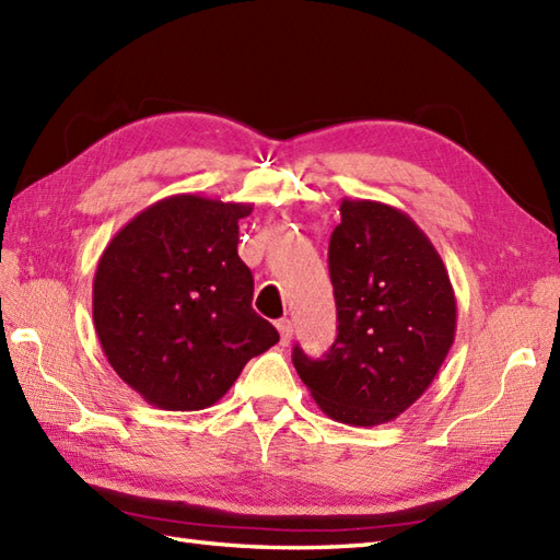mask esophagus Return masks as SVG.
I'll return each mask as SVG.
<instances>
[{"label":"esophagus","instance_id":"34e87169","mask_svg":"<svg viewBox=\"0 0 560 560\" xmlns=\"http://www.w3.org/2000/svg\"><path fill=\"white\" fill-rule=\"evenodd\" d=\"M277 329H279V336H281V343L283 346L293 339V322L291 319H279L277 322Z\"/></svg>","mask_w":560,"mask_h":560}]
</instances>
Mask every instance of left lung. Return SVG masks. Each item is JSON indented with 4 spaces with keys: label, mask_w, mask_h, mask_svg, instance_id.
I'll use <instances>...</instances> for the list:
<instances>
[{
    "label": "left lung",
    "mask_w": 560,
    "mask_h": 560,
    "mask_svg": "<svg viewBox=\"0 0 560 560\" xmlns=\"http://www.w3.org/2000/svg\"><path fill=\"white\" fill-rule=\"evenodd\" d=\"M339 336L293 365L331 420L384 424L406 412L444 365L456 339V295L436 248L392 205L343 200L329 241Z\"/></svg>",
    "instance_id": "8db88e82"
}]
</instances>
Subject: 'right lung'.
Returning a JSON list of instances; mask_svg holds the SVG:
<instances>
[{
  "instance_id": "obj_1",
  "label": "right lung",
  "mask_w": 560,
  "mask_h": 560,
  "mask_svg": "<svg viewBox=\"0 0 560 560\" xmlns=\"http://www.w3.org/2000/svg\"><path fill=\"white\" fill-rule=\"evenodd\" d=\"M248 202L172 195L150 205L104 248L93 322L121 380L162 410H202L245 362L279 341L253 310V275L238 257Z\"/></svg>"
}]
</instances>
